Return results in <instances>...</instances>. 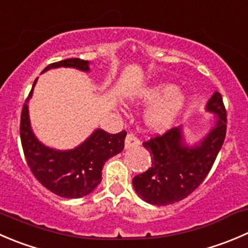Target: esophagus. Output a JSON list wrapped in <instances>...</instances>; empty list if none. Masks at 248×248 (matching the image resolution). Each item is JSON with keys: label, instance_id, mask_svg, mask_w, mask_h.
<instances>
[{"label": "esophagus", "instance_id": "obj_1", "mask_svg": "<svg viewBox=\"0 0 248 248\" xmlns=\"http://www.w3.org/2000/svg\"><path fill=\"white\" fill-rule=\"evenodd\" d=\"M139 144H140V140H139L134 134L132 133L127 134L126 140H124V148L131 149V148H134V146H138Z\"/></svg>", "mask_w": 248, "mask_h": 248}]
</instances>
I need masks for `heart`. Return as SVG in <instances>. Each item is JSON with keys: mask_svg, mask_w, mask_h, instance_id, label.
I'll list each match as a JSON object with an SVG mask.
<instances>
[{"mask_svg": "<svg viewBox=\"0 0 248 248\" xmlns=\"http://www.w3.org/2000/svg\"><path fill=\"white\" fill-rule=\"evenodd\" d=\"M140 100L146 104L156 103L146 112V124L154 131H165L172 126L184 108L185 95L172 83H158L143 91Z\"/></svg>", "mask_w": 248, "mask_h": 248, "instance_id": "1", "label": "heart"}]
</instances>
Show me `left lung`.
Returning a JSON list of instances; mask_svg holds the SVG:
<instances>
[{
    "mask_svg": "<svg viewBox=\"0 0 248 248\" xmlns=\"http://www.w3.org/2000/svg\"><path fill=\"white\" fill-rule=\"evenodd\" d=\"M207 111L217 116L216 126L200 144L188 146L180 127L144 141L151 167L132 180L134 190L148 203L166 206L190 195L210 173L227 133V110L219 92L208 100Z\"/></svg>",
    "mask_w": 248,
    "mask_h": 248,
    "instance_id": "8db88e82",
    "label": "left lung"
}]
</instances>
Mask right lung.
I'll return each mask as SVG.
<instances>
[{
    "instance_id": "obj_1",
    "label": "right lung",
    "mask_w": 248,
    "mask_h": 248,
    "mask_svg": "<svg viewBox=\"0 0 248 248\" xmlns=\"http://www.w3.org/2000/svg\"><path fill=\"white\" fill-rule=\"evenodd\" d=\"M87 60L71 58L49 64L43 73L53 68H75L88 71ZM20 116V139L29 168L41 184L53 194L65 199H78L92 193L102 182V170L107 160L121 153L124 148L126 131L110 134L97 129L81 145L73 150L60 151L47 148L37 140L30 126L28 100Z\"/></svg>"
}]
</instances>
